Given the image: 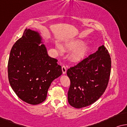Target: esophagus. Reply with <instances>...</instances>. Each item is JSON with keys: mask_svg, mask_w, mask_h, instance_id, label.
Listing matches in <instances>:
<instances>
[{"mask_svg": "<svg viewBox=\"0 0 127 127\" xmlns=\"http://www.w3.org/2000/svg\"><path fill=\"white\" fill-rule=\"evenodd\" d=\"M62 72H63V74H65L66 72H67V69H66V67L64 65H63L62 67Z\"/></svg>", "mask_w": 127, "mask_h": 127, "instance_id": "34e87169", "label": "esophagus"}]
</instances>
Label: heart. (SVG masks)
Here are the masks:
<instances>
[{"instance_id": "obj_1", "label": "heart", "mask_w": 127, "mask_h": 127, "mask_svg": "<svg viewBox=\"0 0 127 127\" xmlns=\"http://www.w3.org/2000/svg\"><path fill=\"white\" fill-rule=\"evenodd\" d=\"M56 46L59 52L63 51V48L61 44L57 42ZM65 49L71 51L69 58L72 62L78 63L85 59L89 51V46L85 44V41L82 39H73L65 43Z\"/></svg>"}]
</instances>
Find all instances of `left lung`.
I'll return each mask as SVG.
<instances>
[{
    "label": "left lung",
    "instance_id": "8db88e82",
    "mask_svg": "<svg viewBox=\"0 0 127 127\" xmlns=\"http://www.w3.org/2000/svg\"><path fill=\"white\" fill-rule=\"evenodd\" d=\"M111 59L104 45L67 71L71 81L68 101L80 109L92 105L101 97L108 86Z\"/></svg>",
    "mask_w": 127,
    "mask_h": 127
}]
</instances>
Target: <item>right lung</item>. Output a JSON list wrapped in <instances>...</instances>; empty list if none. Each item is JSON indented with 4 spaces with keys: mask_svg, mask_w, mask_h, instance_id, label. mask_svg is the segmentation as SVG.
I'll return each instance as SVG.
<instances>
[{
    "mask_svg": "<svg viewBox=\"0 0 127 127\" xmlns=\"http://www.w3.org/2000/svg\"><path fill=\"white\" fill-rule=\"evenodd\" d=\"M38 32L26 28L12 46L8 63L11 87L21 99L38 105L46 98L52 82L62 74L56 59L48 56Z\"/></svg>",
    "mask_w": 127,
    "mask_h": 127,
    "instance_id": "obj_1",
    "label": "right lung"
}]
</instances>
